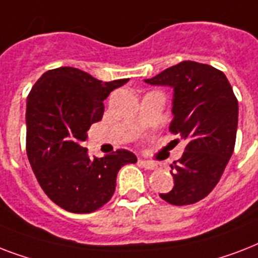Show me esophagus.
<instances>
[{"mask_svg":"<svg viewBox=\"0 0 258 258\" xmlns=\"http://www.w3.org/2000/svg\"><path fill=\"white\" fill-rule=\"evenodd\" d=\"M141 165L143 166V167H146V169H149V170H154V169H157L158 165L155 163V162H151V161H145V159H141Z\"/></svg>","mask_w":258,"mask_h":258,"instance_id":"1","label":"esophagus"}]
</instances>
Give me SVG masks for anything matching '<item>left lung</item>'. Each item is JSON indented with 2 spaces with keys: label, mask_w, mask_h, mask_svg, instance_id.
I'll use <instances>...</instances> for the list:
<instances>
[{
  "label": "left lung",
  "mask_w": 258,
  "mask_h": 258,
  "mask_svg": "<svg viewBox=\"0 0 258 258\" xmlns=\"http://www.w3.org/2000/svg\"><path fill=\"white\" fill-rule=\"evenodd\" d=\"M145 82L171 87L170 131L186 143L171 165L174 187L159 196L176 206L196 204L216 187L232 157L238 101L224 72L201 62L182 61Z\"/></svg>",
  "instance_id": "8db88e82"
}]
</instances>
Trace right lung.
<instances>
[{
  "label": "right lung",
  "instance_id": "1",
  "mask_svg": "<svg viewBox=\"0 0 258 258\" xmlns=\"http://www.w3.org/2000/svg\"><path fill=\"white\" fill-rule=\"evenodd\" d=\"M128 79L101 82L72 67L46 71L26 99V154L46 196L67 212L92 213L115 192L116 175L135 154L89 158L82 143L101 120L103 101Z\"/></svg>",
  "mask_w": 258,
  "mask_h": 258
}]
</instances>
